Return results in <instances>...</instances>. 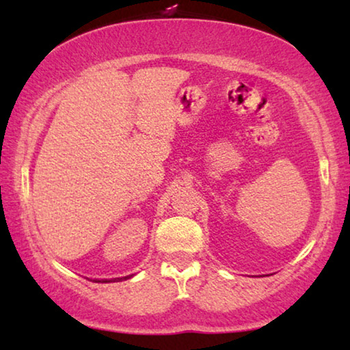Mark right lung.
<instances>
[{
	"label": "right lung",
	"mask_w": 350,
	"mask_h": 350,
	"mask_svg": "<svg viewBox=\"0 0 350 350\" xmlns=\"http://www.w3.org/2000/svg\"><path fill=\"white\" fill-rule=\"evenodd\" d=\"M129 277H131V275H127V277H119V279H111V280H105V282H121L122 279H129Z\"/></svg>",
	"instance_id": "right-lung-1"
}]
</instances>
